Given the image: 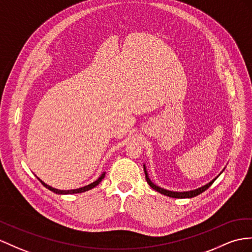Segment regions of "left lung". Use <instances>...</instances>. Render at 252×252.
<instances>
[{
    "instance_id": "obj_1",
    "label": "left lung",
    "mask_w": 252,
    "mask_h": 252,
    "mask_svg": "<svg viewBox=\"0 0 252 252\" xmlns=\"http://www.w3.org/2000/svg\"><path fill=\"white\" fill-rule=\"evenodd\" d=\"M144 169H145V175H146V181L147 183L149 184L151 186V189H153L154 190H157L160 193H163V195L165 196H168V197H171V198H192V197H196L198 195H200V193L203 192L204 190L208 189L210 186L214 183V181L216 180V178L214 180H212V181L210 183H208L206 185L202 186V188H200L198 189H195V190H190V191H183V192H178V191H170V190H167V189H160L158 188V186H157L156 184H153L151 181L149 177H148V173L146 171V167L144 166Z\"/></svg>"
}]
</instances>
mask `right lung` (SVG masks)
Here are the masks:
<instances>
[{"label": "right lung", "mask_w": 252, "mask_h": 252, "mask_svg": "<svg viewBox=\"0 0 252 252\" xmlns=\"http://www.w3.org/2000/svg\"><path fill=\"white\" fill-rule=\"evenodd\" d=\"M104 177H105V173H102L101 177H100L98 180H96V181H94V183L89 184V185H87V186H84V188H81V189H70V190H60V189H53V188H51V186L47 185L46 183H43L40 179H38V180H39V181L41 182V184L44 186V188H47L48 189L52 190V191H54V192H56V193H62V195H67V193H79V192H83V191H86V190L92 189H94V186L98 185V184L102 181V179L104 178Z\"/></svg>", "instance_id": "obj_1"}]
</instances>
